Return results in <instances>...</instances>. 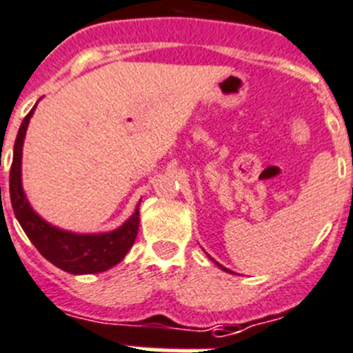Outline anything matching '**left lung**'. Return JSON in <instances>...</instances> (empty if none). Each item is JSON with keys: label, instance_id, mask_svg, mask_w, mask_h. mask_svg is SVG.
<instances>
[{"label": "left lung", "instance_id": "obj_1", "mask_svg": "<svg viewBox=\"0 0 353 353\" xmlns=\"http://www.w3.org/2000/svg\"><path fill=\"white\" fill-rule=\"evenodd\" d=\"M216 264H218V263H216ZM218 266H219V268H221V270H223V271H228V270H227V268H223V266H221V264H218ZM228 273H230V271H228Z\"/></svg>", "mask_w": 353, "mask_h": 353}]
</instances>
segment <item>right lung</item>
Returning <instances> with one entry per match:
<instances>
[{"mask_svg":"<svg viewBox=\"0 0 353 353\" xmlns=\"http://www.w3.org/2000/svg\"><path fill=\"white\" fill-rule=\"evenodd\" d=\"M33 110L35 107L30 110L19 126L10 168V201L17 221L32 241V245L41 252L42 257L48 259L60 270L73 275H89V273L110 270L125 259L126 252L132 248L137 237L139 205L121 227L103 234H74L44 221L30 205L21 180L23 144Z\"/></svg>","mask_w":353,"mask_h":353,"instance_id":"1","label":"right lung"}]
</instances>
